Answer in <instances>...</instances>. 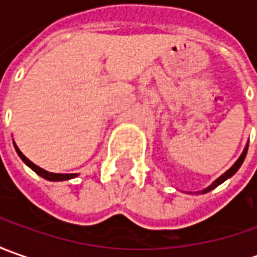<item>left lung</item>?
Returning <instances> with one entry per match:
<instances>
[{
	"mask_svg": "<svg viewBox=\"0 0 257 257\" xmlns=\"http://www.w3.org/2000/svg\"><path fill=\"white\" fill-rule=\"evenodd\" d=\"M247 147H249V144H246V147H244L243 153L240 154V157H239V159L236 160V163L233 164L232 167H230V169H229L227 172L223 173V174H222V176H220V177H219V179H216V180H214V182H213L212 184L209 186V187H206L204 190H202V193L210 192V190H213L214 187H217L219 184H222V183L224 182V180H227L229 177H232L233 174H234V173H236V172H237V170H239V169H240V166H242L243 160H244V157H246V153H247Z\"/></svg>",
	"mask_w": 257,
	"mask_h": 257,
	"instance_id": "obj_1",
	"label": "left lung"
}]
</instances>
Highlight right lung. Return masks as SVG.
I'll use <instances>...</instances> for the list:
<instances>
[{
    "instance_id": "obj_1",
    "label": "right lung",
    "mask_w": 257,
    "mask_h": 257,
    "mask_svg": "<svg viewBox=\"0 0 257 257\" xmlns=\"http://www.w3.org/2000/svg\"><path fill=\"white\" fill-rule=\"evenodd\" d=\"M14 147H15V150H17V153H18V156L21 157V160H23V162H24L30 169H33L38 176L44 177L45 180H50V182H63V180H70V179H74V177H77V173H73V174H61V173L47 172V170H44V169H41V167H38L37 164L33 163L31 160H28L24 154L21 153V150L17 147V144L15 143H14Z\"/></svg>"
}]
</instances>
